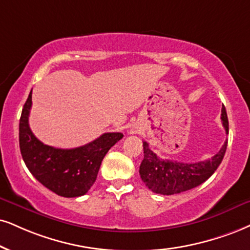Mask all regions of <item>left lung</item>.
<instances>
[{
  "instance_id": "1",
  "label": "left lung",
  "mask_w": 250,
  "mask_h": 250,
  "mask_svg": "<svg viewBox=\"0 0 250 250\" xmlns=\"http://www.w3.org/2000/svg\"><path fill=\"white\" fill-rule=\"evenodd\" d=\"M221 122L229 134V118L225 106L221 109ZM227 148L225 141L219 152L205 161L184 163L161 159L144 141V160L140 165V177L146 187L160 195H175L200 186L212 176L223 161Z\"/></svg>"
}]
</instances>
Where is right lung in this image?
Instances as JSON below:
<instances>
[{
    "mask_svg": "<svg viewBox=\"0 0 250 250\" xmlns=\"http://www.w3.org/2000/svg\"><path fill=\"white\" fill-rule=\"evenodd\" d=\"M32 90L20 119L21 158L33 177L57 195L73 198L85 195L96 181L105 154L124 135L104 133L84 146L72 149L54 148L37 139L29 126Z\"/></svg>",
    "mask_w": 250,
    "mask_h": 250,
    "instance_id": "obj_1",
    "label": "right lung"
}]
</instances>
